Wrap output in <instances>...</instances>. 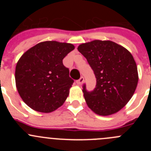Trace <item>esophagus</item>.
Listing matches in <instances>:
<instances>
[{
  "label": "esophagus",
  "instance_id": "34e87169",
  "mask_svg": "<svg viewBox=\"0 0 151 151\" xmlns=\"http://www.w3.org/2000/svg\"><path fill=\"white\" fill-rule=\"evenodd\" d=\"M83 83H84V77H81L78 80H77V83L78 85H82Z\"/></svg>",
  "mask_w": 151,
  "mask_h": 151
}]
</instances>
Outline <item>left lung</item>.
I'll return each instance as SVG.
<instances>
[{"instance_id":"8db88e82","label":"left lung","mask_w":151,"mask_h":151,"mask_svg":"<svg viewBox=\"0 0 151 151\" xmlns=\"http://www.w3.org/2000/svg\"><path fill=\"white\" fill-rule=\"evenodd\" d=\"M78 51L87 59L96 78L93 91H83L88 107L106 116L121 110L133 96L138 83L136 62L126 48L111 41L82 44Z\"/></svg>"}]
</instances>
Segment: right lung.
<instances>
[{
  "mask_svg": "<svg viewBox=\"0 0 151 151\" xmlns=\"http://www.w3.org/2000/svg\"><path fill=\"white\" fill-rule=\"evenodd\" d=\"M74 49L71 44L47 41L37 44L21 56L15 69L16 86L22 99L31 109L48 113L66 101L74 80L63 59Z\"/></svg>",
  "mask_w": 151,
  "mask_h": 151,
  "instance_id": "1",
  "label": "right lung"
}]
</instances>
